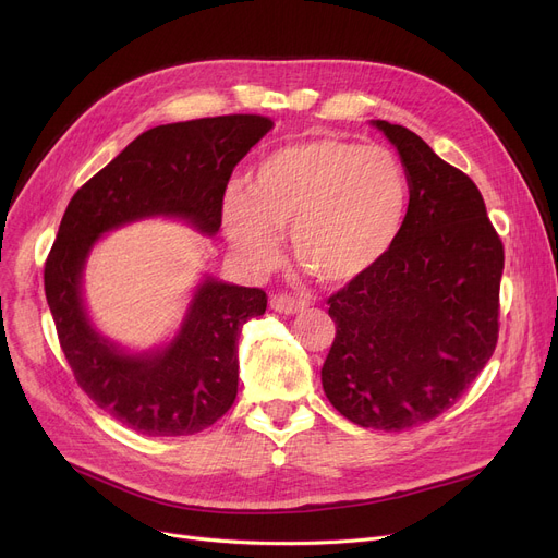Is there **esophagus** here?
<instances>
[{"label":"esophagus","mask_w":558,"mask_h":558,"mask_svg":"<svg viewBox=\"0 0 558 558\" xmlns=\"http://www.w3.org/2000/svg\"><path fill=\"white\" fill-rule=\"evenodd\" d=\"M269 305H271V310L282 312V314H296V312H303L307 307V301L287 296V294H276V296H271Z\"/></svg>","instance_id":"1"}]
</instances>
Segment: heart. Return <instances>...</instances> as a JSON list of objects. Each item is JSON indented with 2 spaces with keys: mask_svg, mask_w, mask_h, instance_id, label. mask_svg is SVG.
<instances>
[{
  "mask_svg": "<svg viewBox=\"0 0 558 558\" xmlns=\"http://www.w3.org/2000/svg\"><path fill=\"white\" fill-rule=\"evenodd\" d=\"M409 205V179L385 146L316 135L278 146L248 175L246 194L223 201L232 251L253 271L280 255L289 230L294 259L326 284H348L393 248Z\"/></svg>",
  "mask_w": 558,
  "mask_h": 558,
  "instance_id": "heart-1",
  "label": "heart"
}]
</instances>
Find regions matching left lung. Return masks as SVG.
<instances>
[{"label": "left lung", "mask_w": 558, "mask_h": 558, "mask_svg": "<svg viewBox=\"0 0 558 558\" xmlns=\"http://www.w3.org/2000/svg\"><path fill=\"white\" fill-rule=\"evenodd\" d=\"M373 126L400 154L409 208L387 257L328 299L337 335L320 383L348 421L400 432L441 416L490 360L505 246L461 169L400 124Z\"/></svg>", "instance_id": "8db88e82"}]
</instances>
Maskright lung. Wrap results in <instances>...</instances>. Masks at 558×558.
I'll return each instance as SVG.
<instances>
[{
    "instance_id": "add662e5",
    "label": "right lung",
    "mask_w": 558,
    "mask_h": 558,
    "mask_svg": "<svg viewBox=\"0 0 558 558\" xmlns=\"http://www.w3.org/2000/svg\"><path fill=\"white\" fill-rule=\"evenodd\" d=\"M271 126L262 114L156 126L137 135L68 205L45 262V296L78 387L129 429L187 436L215 425L238 398V337L248 318L267 310V294L205 278L173 341L129 355L85 314V257L104 232L156 215L181 217L215 234L234 165Z\"/></svg>"
}]
</instances>
